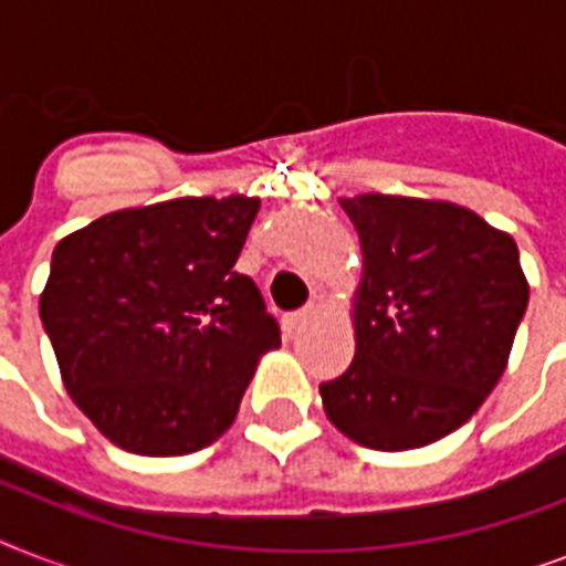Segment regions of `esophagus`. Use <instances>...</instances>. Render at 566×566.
Segmentation results:
<instances>
[{
  "label": "esophagus",
  "mask_w": 566,
  "mask_h": 566,
  "mask_svg": "<svg viewBox=\"0 0 566 566\" xmlns=\"http://www.w3.org/2000/svg\"><path fill=\"white\" fill-rule=\"evenodd\" d=\"M314 317H317V305H305V308L287 317V328H291V332H300V328L308 326Z\"/></svg>",
  "instance_id": "obj_1"
}]
</instances>
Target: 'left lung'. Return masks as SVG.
Segmentation results:
<instances>
[{"instance_id":"obj_1","label":"left lung","mask_w":566,"mask_h":566,"mask_svg":"<svg viewBox=\"0 0 566 566\" xmlns=\"http://www.w3.org/2000/svg\"><path fill=\"white\" fill-rule=\"evenodd\" d=\"M361 240L355 358L319 385L340 434L378 452L429 447L464 426L509 367L528 282L509 231L464 205L344 196Z\"/></svg>"}]
</instances>
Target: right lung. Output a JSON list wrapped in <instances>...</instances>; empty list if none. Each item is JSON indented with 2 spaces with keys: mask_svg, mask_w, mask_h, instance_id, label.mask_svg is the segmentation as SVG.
Segmentation results:
<instances>
[{
  "mask_svg": "<svg viewBox=\"0 0 566 566\" xmlns=\"http://www.w3.org/2000/svg\"><path fill=\"white\" fill-rule=\"evenodd\" d=\"M258 208V196H185L57 240L40 319L66 394L114 447H211L261 355L282 346L255 282L234 273Z\"/></svg>",
  "mask_w": 566,
  "mask_h": 566,
  "instance_id": "right-lung-1",
  "label": "right lung"
}]
</instances>
